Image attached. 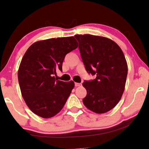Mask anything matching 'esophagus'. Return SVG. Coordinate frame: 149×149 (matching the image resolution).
<instances>
[{
    "mask_svg": "<svg viewBox=\"0 0 149 149\" xmlns=\"http://www.w3.org/2000/svg\"><path fill=\"white\" fill-rule=\"evenodd\" d=\"M81 86V84L76 83V82H75V87H78V86Z\"/></svg>",
    "mask_w": 149,
    "mask_h": 149,
    "instance_id": "esophagus-1",
    "label": "esophagus"
}]
</instances>
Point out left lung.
Listing matches in <instances>:
<instances>
[{
	"mask_svg": "<svg viewBox=\"0 0 149 149\" xmlns=\"http://www.w3.org/2000/svg\"><path fill=\"white\" fill-rule=\"evenodd\" d=\"M74 37L86 71L96 76L82 84L87 91L83 103L94 112H107L118 103L125 88L128 66L124 53L106 37L89 34Z\"/></svg>",
	"mask_w": 149,
	"mask_h": 149,
	"instance_id": "8db88e82",
	"label": "left lung"
}]
</instances>
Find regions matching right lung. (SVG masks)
Segmentation results:
<instances>
[{"mask_svg":"<svg viewBox=\"0 0 149 149\" xmlns=\"http://www.w3.org/2000/svg\"><path fill=\"white\" fill-rule=\"evenodd\" d=\"M74 37L37 41L26 50L18 71L22 96L37 116L49 118L63 108L74 87V82L55 79L57 69L62 71L67 53L77 47Z\"/></svg>","mask_w":149,"mask_h":149,"instance_id":"add662e5","label":"right lung"}]
</instances>
